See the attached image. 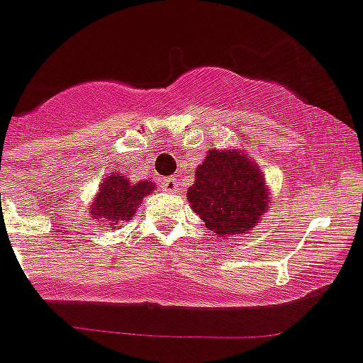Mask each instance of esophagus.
I'll use <instances>...</instances> for the list:
<instances>
[{
    "label": "esophagus",
    "instance_id": "esophagus-1",
    "mask_svg": "<svg viewBox=\"0 0 363 363\" xmlns=\"http://www.w3.org/2000/svg\"><path fill=\"white\" fill-rule=\"evenodd\" d=\"M162 189H164L165 192H176L179 189V182L174 178V176H171V178H165L164 182H162Z\"/></svg>",
    "mask_w": 363,
    "mask_h": 363
}]
</instances>
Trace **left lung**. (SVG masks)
I'll return each instance as SVG.
<instances>
[{
  "instance_id": "left-lung-1",
  "label": "left lung",
  "mask_w": 363,
  "mask_h": 363,
  "mask_svg": "<svg viewBox=\"0 0 363 363\" xmlns=\"http://www.w3.org/2000/svg\"><path fill=\"white\" fill-rule=\"evenodd\" d=\"M187 199L206 228L220 237L247 233L271 205L257 164L242 151L216 147L196 169Z\"/></svg>"
}]
</instances>
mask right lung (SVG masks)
<instances>
[{
  "instance_id": "right-lung-1",
  "label": "right lung",
  "mask_w": 363,
  "mask_h": 363,
  "mask_svg": "<svg viewBox=\"0 0 363 363\" xmlns=\"http://www.w3.org/2000/svg\"><path fill=\"white\" fill-rule=\"evenodd\" d=\"M155 189L157 187L150 179L132 184L124 176L112 172L108 178H105L103 185H99L98 194H96L89 213L92 219L103 220L116 230L119 224L133 219L143 199L151 194Z\"/></svg>"
}]
</instances>
